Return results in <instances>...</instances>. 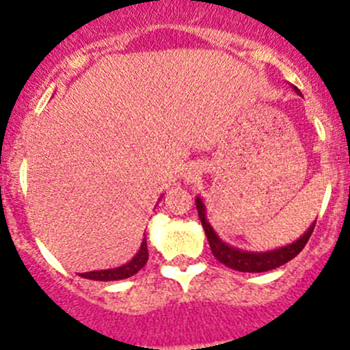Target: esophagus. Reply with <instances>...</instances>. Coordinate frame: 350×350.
Here are the masks:
<instances>
[{"mask_svg":"<svg viewBox=\"0 0 350 350\" xmlns=\"http://www.w3.org/2000/svg\"><path fill=\"white\" fill-rule=\"evenodd\" d=\"M188 176L189 178H193V176H195V172H188Z\"/></svg>","mask_w":350,"mask_h":350,"instance_id":"esophagus-1","label":"esophagus"}]
</instances>
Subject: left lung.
<instances>
[{
	"mask_svg": "<svg viewBox=\"0 0 350 350\" xmlns=\"http://www.w3.org/2000/svg\"><path fill=\"white\" fill-rule=\"evenodd\" d=\"M296 94L301 96L299 90L296 86H293ZM196 208L198 215H200L201 225L204 228V234H206L208 243H210V249L213 252V256L217 257V260H220L221 264H225L227 267L234 271H241V273H266V271H273L276 267L283 266V264L289 262L291 259H295L299 252L303 250V247L308 242L310 235H312L313 228H315L317 220L313 221L308 227V230L298 239V241L286 243L283 247H278L273 250H260V252H254V250H243L239 247L230 245L225 241H221L220 235L215 232V228L211 227V224L206 218V206H204L201 196H196Z\"/></svg>",
	"mask_w": 350,
	"mask_h": 350,
	"instance_id": "8db88e82",
	"label": "left lung"
}]
</instances>
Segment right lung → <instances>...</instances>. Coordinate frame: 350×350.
<instances>
[{
	"label": "right lung",
	"mask_w": 350,
	"mask_h": 350,
	"mask_svg": "<svg viewBox=\"0 0 350 350\" xmlns=\"http://www.w3.org/2000/svg\"><path fill=\"white\" fill-rule=\"evenodd\" d=\"M147 259H149V250H147V239L144 237L139 250H137V254L129 260V262L122 264V266H118V267H111V269H100V271H90V273H79V276L84 278V280H93V281L126 280V278H130V276H133V274L139 273V271L146 266Z\"/></svg>",
	"instance_id": "obj_1"
}]
</instances>
